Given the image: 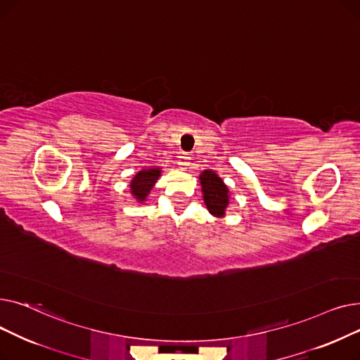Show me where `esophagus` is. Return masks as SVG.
I'll use <instances>...</instances> for the list:
<instances>
[{"mask_svg": "<svg viewBox=\"0 0 360 360\" xmlns=\"http://www.w3.org/2000/svg\"><path fill=\"white\" fill-rule=\"evenodd\" d=\"M178 165H179V167L181 169H186L188 167V165H190V158H188V155L186 153H179V156H178Z\"/></svg>", "mask_w": 360, "mask_h": 360, "instance_id": "obj_1", "label": "esophagus"}]
</instances>
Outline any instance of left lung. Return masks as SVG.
I'll return each instance as SVG.
<instances>
[{"label": "left lung", "mask_w": 360, "mask_h": 360, "mask_svg": "<svg viewBox=\"0 0 360 360\" xmlns=\"http://www.w3.org/2000/svg\"><path fill=\"white\" fill-rule=\"evenodd\" d=\"M200 181L207 209L214 216H223L224 209L229 204L228 186L212 170H204L200 175Z\"/></svg>", "instance_id": "left-lung-1"}]
</instances>
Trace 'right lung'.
Listing matches in <instances>:
<instances>
[{
	"instance_id": "obj_1",
	"label": "right lung",
	"mask_w": 360,
	"mask_h": 360,
	"mask_svg": "<svg viewBox=\"0 0 360 360\" xmlns=\"http://www.w3.org/2000/svg\"><path fill=\"white\" fill-rule=\"evenodd\" d=\"M159 176H160L159 167L140 170V172L134 176V179L131 181V185H129L131 194L134 195L139 201H144Z\"/></svg>"
}]
</instances>
